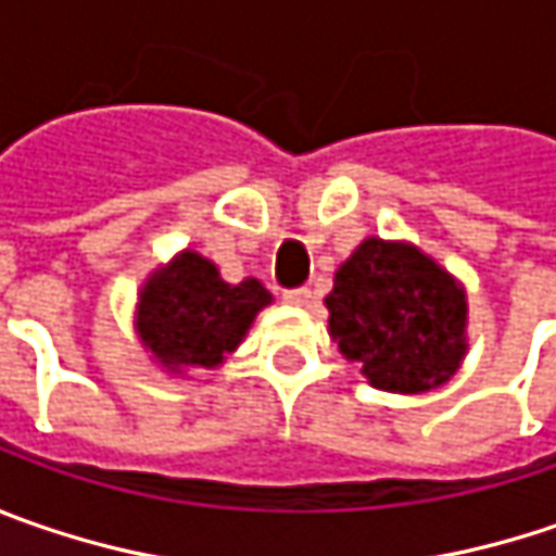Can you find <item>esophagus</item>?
<instances>
[{"label":"esophagus","mask_w":556,"mask_h":556,"mask_svg":"<svg viewBox=\"0 0 556 556\" xmlns=\"http://www.w3.org/2000/svg\"><path fill=\"white\" fill-rule=\"evenodd\" d=\"M311 289H286L282 292V302L286 304H295V307H304V304H311Z\"/></svg>","instance_id":"esophagus-1"}]
</instances>
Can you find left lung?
<instances>
[{
	"mask_svg": "<svg viewBox=\"0 0 556 556\" xmlns=\"http://www.w3.org/2000/svg\"><path fill=\"white\" fill-rule=\"evenodd\" d=\"M329 336L382 392L445 386L467 354V292L410 242L364 239L326 295Z\"/></svg>",
	"mask_w": 556,
	"mask_h": 556,
	"instance_id": "8db88e82",
	"label": "left lung"
}]
</instances>
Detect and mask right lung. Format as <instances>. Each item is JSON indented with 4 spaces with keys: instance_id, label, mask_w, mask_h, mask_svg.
Here are the masks:
<instances>
[{
    "instance_id": "obj_1",
    "label": "right lung",
    "mask_w": 556,
    "mask_h": 556,
    "mask_svg": "<svg viewBox=\"0 0 556 556\" xmlns=\"http://www.w3.org/2000/svg\"><path fill=\"white\" fill-rule=\"evenodd\" d=\"M270 292L257 279L224 282L199 252H180L139 289L136 332L161 367H217L239 349Z\"/></svg>"
}]
</instances>
